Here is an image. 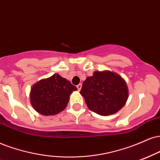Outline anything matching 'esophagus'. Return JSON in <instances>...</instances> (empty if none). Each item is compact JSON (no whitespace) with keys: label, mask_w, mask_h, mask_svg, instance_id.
<instances>
[{"label":"esophagus","mask_w":160,"mask_h":160,"mask_svg":"<svg viewBox=\"0 0 160 160\" xmlns=\"http://www.w3.org/2000/svg\"><path fill=\"white\" fill-rule=\"evenodd\" d=\"M77 88H78V91H80V89H81V88H82V84H78V86H77Z\"/></svg>","instance_id":"34e87169"}]
</instances>
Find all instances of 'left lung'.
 Listing matches in <instances>:
<instances>
[{
    "label": "left lung",
    "mask_w": 160,
    "mask_h": 160,
    "mask_svg": "<svg viewBox=\"0 0 160 160\" xmlns=\"http://www.w3.org/2000/svg\"><path fill=\"white\" fill-rule=\"evenodd\" d=\"M80 93L90 110L101 115H109L120 110L128 98V86L118 74L111 72H95L82 83Z\"/></svg>",
    "instance_id": "obj_1"
}]
</instances>
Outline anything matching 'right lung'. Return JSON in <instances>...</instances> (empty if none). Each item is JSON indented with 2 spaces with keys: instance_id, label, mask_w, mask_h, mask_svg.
Listing matches in <instances>:
<instances>
[{
  "instance_id": "add662e5",
  "label": "right lung",
  "mask_w": 160,
  "mask_h": 160,
  "mask_svg": "<svg viewBox=\"0 0 160 160\" xmlns=\"http://www.w3.org/2000/svg\"><path fill=\"white\" fill-rule=\"evenodd\" d=\"M78 90L66 79L59 74L42 80L32 86L30 103L34 109L44 115H52L62 111L69 101V95Z\"/></svg>"
}]
</instances>
